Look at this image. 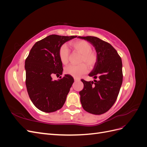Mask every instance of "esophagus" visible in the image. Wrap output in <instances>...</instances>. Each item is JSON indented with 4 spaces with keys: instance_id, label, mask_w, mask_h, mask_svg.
Listing matches in <instances>:
<instances>
[{
    "instance_id": "esophagus-1",
    "label": "esophagus",
    "mask_w": 147,
    "mask_h": 147,
    "mask_svg": "<svg viewBox=\"0 0 147 147\" xmlns=\"http://www.w3.org/2000/svg\"><path fill=\"white\" fill-rule=\"evenodd\" d=\"M80 78H74V80H75V82H77V81H79L80 80Z\"/></svg>"
}]
</instances>
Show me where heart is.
<instances>
[{
    "instance_id": "obj_1",
    "label": "heart",
    "mask_w": 147,
    "mask_h": 147,
    "mask_svg": "<svg viewBox=\"0 0 147 147\" xmlns=\"http://www.w3.org/2000/svg\"><path fill=\"white\" fill-rule=\"evenodd\" d=\"M70 45L75 51L81 54L79 59L80 64L77 65H70L66 67L64 72L66 74L75 78H79L88 72V66L90 69L94 67L97 63L98 56L94 51L92 50V45L87 41L78 40L71 42ZM69 55L70 51L67 47L65 45H61L59 50V56L63 64L68 63Z\"/></svg>"
}]
</instances>
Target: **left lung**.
<instances>
[{
	"instance_id": "left-lung-1",
	"label": "left lung",
	"mask_w": 147,
	"mask_h": 147,
	"mask_svg": "<svg viewBox=\"0 0 147 147\" xmlns=\"http://www.w3.org/2000/svg\"><path fill=\"white\" fill-rule=\"evenodd\" d=\"M78 38L90 42L95 47L98 60L89 76L98 79L86 82L82 79L84 88L80 91L83 109L94 114L107 112L116 102L123 82L122 61L117 50L101 39L92 36Z\"/></svg>"
}]
</instances>
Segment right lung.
<instances>
[{
	"instance_id": "1",
	"label": "right lung",
	"mask_w": 147,
	"mask_h": 147,
	"mask_svg": "<svg viewBox=\"0 0 147 147\" xmlns=\"http://www.w3.org/2000/svg\"><path fill=\"white\" fill-rule=\"evenodd\" d=\"M77 37L49 35L34 44L25 61L26 85L29 96L42 112H56L65 103L74 80L70 75H65L59 80H53L52 75L63 74L59 48Z\"/></svg>"
}]
</instances>
